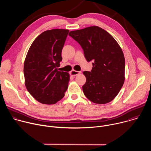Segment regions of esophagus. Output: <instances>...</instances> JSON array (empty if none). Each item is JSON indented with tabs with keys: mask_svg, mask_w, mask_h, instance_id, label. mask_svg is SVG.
Segmentation results:
<instances>
[{
	"mask_svg": "<svg viewBox=\"0 0 151 151\" xmlns=\"http://www.w3.org/2000/svg\"><path fill=\"white\" fill-rule=\"evenodd\" d=\"M81 72L80 71H76V70H72L71 71V75H73V76H76L78 75H79Z\"/></svg>",
	"mask_w": 151,
	"mask_h": 151,
	"instance_id": "obj_1",
	"label": "esophagus"
}]
</instances>
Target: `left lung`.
<instances>
[{
	"mask_svg": "<svg viewBox=\"0 0 151 151\" xmlns=\"http://www.w3.org/2000/svg\"><path fill=\"white\" fill-rule=\"evenodd\" d=\"M69 35L79 43L91 72H83L86 82L82 90L94 103L106 104L119 93L125 80V58L115 39L104 29L91 26L71 31Z\"/></svg>",
	"mask_w": 151,
	"mask_h": 151,
	"instance_id": "8db88e82",
	"label": "left lung"
}]
</instances>
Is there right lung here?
<instances>
[{
    "label": "right lung",
    "instance_id": "add662e5",
    "mask_svg": "<svg viewBox=\"0 0 151 151\" xmlns=\"http://www.w3.org/2000/svg\"><path fill=\"white\" fill-rule=\"evenodd\" d=\"M69 30L52 29L39 35L33 41L24 64L25 85L39 102L55 104L64 96L70 75L57 68Z\"/></svg>",
    "mask_w": 151,
    "mask_h": 151
}]
</instances>
